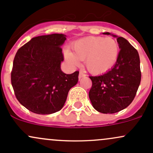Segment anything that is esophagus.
Returning <instances> with one entry per match:
<instances>
[{"label": "esophagus", "instance_id": "34e87169", "mask_svg": "<svg viewBox=\"0 0 153 153\" xmlns=\"http://www.w3.org/2000/svg\"><path fill=\"white\" fill-rule=\"evenodd\" d=\"M85 76H86V74H85V73H83V72H82V71H80L79 74V79L82 78V77Z\"/></svg>", "mask_w": 153, "mask_h": 153}]
</instances>
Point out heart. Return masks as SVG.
<instances>
[{"mask_svg":"<svg viewBox=\"0 0 153 153\" xmlns=\"http://www.w3.org/2000/svg\"><path fill=\"white\" fill-rule=\"evenodd\" d=\"M74 52L65 51L68 63L77 65L85 60V65L90 73L100 74L111 69L116 63L119 46L112 38L88 36L77 40L72 45Z\"/></svg>","mask_w":153,"mask_h":153,"instance_id":"b5f03b06","label":"heart"}]
</instances>
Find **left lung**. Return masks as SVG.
Returning <instances> with one entry per match:
<instances>
[{
  "instance_id": "obj_1",
  "label": "left lung",
  "mask_w": 153,
  "mask_h": 153,
  "mask_svg": "<svg viewBox=\"0 0 153 153\" xmlns=\"http://www.w3.org/2000/svg\"><path fill=\"white\" fill-rule=\"evenodd\" d=\"M109 35V33H103ZM117 37L120 52L115 65L106 74L90 76L89 98L93 108L103 114H112L131 104L141 82L140 60L137 50L123 37Z\"/></svg>"
}]
</instances>
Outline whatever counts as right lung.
Instances as JSON below:
<instances>
[{"mask_svg":"<svg viewBox=\"0 0 153 153\" xmlns=\"http://www.w3.org/2000/svg\"><path fill=\"white\" fill-rule=\"evenodd\" d=\"M64 34L34 37L17 50L11 81L14 94L26 109L39 114L60 111L68 91L78 82L79 71L66 74L60 69Z\"/></svg>","mask_w":153,"mask_h":153,"instance_id":"1","label":"right lung"}]
</instances>
